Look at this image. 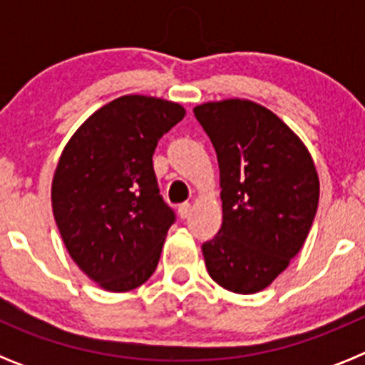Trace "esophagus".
<instances>
[{"mask_svg":"<svg viewBox=\"0 0 365 365\" xmlns=\"http://www.w3.org/2000/svg\"><path fill=\"white\" fill-rule=\"evenodd\" d=\"M190 214H192V205H190V202H182V205L179 206V215H180V219L190 217Z\"/></svg>","mask_w":365,"mask_h":365,"instance_id":"34e87169","label":"esophagus"}]
</instances>
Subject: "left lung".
<instances>
[{
  "mask_svg": "<svg viewBox=\"0 0 365 365\" xmlns=\"http://www.w3.org/2000/svg\"><path fill=\"white\" fill-rule=\"evenodd\" d=\"M193 113L217 153L222 225L202 243L206 269L235 294L263 291L302 250L320 179L302 138L265 106L227 98Z\"/></svg>",
  "mask_w": 365,
  "mask_h": 365,
  "instance_id": "8db88e82",
  "label": "left lung"
}]
</instances>
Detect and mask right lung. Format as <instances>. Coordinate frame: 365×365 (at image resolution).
<instances>
[{
  "mask_svg": "<svg viewBox=\"0 0 365 365\" xmlns=\"http://www.w3.org/2000/svg\"><path fill=\"white\" fill-rule=\"evenodd\" d=\"M185 115L170 100L120 96L96 109L58 159L54 221L74 263L104 291H133L157 269L175 215L159 195L153 151Z\"/></svg>",
  "mask_w": 365,
  "mask_h": 365,
  "instance_id": "1",
  "label": "right lung"
}]
</instances>
